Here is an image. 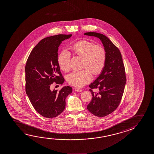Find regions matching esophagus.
<instances>
[{
    "label": "esophagus",
    "mask_w": 154,
    "mask_h": 154,
    "mask_svg": "<svg viewBox=\"0 0 154 154\" xmlns=\"http://www.w3.org/2000/svg\"><path fill=\"white\" fill-rule=\"evenodd\" d=\"M75 91H76V92H82V90L81 89V88H75Z\"/></svg>",
    "instance_id": "34e87169"
}]
</instances>
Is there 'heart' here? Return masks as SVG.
<instances>
[{"label":"heart","instance_id":"b5f03b06","mask_svg":"<svg viewBox=\"0 0 154 154\" xmlns=\"http://www.w3.org/2000/svg\"><path fill=\"white\" fill-rule=\"evenodd\" d=\"M73 55L83 57L82 70L74 71L66 77L68 83L77 87H82L91 81L92 73L98 75L106 64L107 54L105 48L100 45L87 40H82L71 46ZM71 55L66 50L61 51L58 56V64L62 70L68 72L71 69Z\"/></svg>","mask_w":154,"mask_h":154}]
</instances>
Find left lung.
<instances>
[{
  "instance_id": "1",
  "label": "left lung",
  "mask_w": 154,
  "mask_h": 154,
  "mask_svg": "<svg viewBox=\"0 0 154 154\" xmlns=\"http://www.w3.org/2000/svg\"><path fill=\"white\" fill-rule=\"evenodd\" d=\"M84 34L99 38L106 49V64L101 74L89 85L92 98L87 106L94 116L103 117L115 111L121 102L126 83L125 68L120 51L107 36L95 32ZM94 89H98L99 92H94Z\"/></svg>"
}]
</instances>
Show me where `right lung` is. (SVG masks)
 Listing matches in <instances>:
<instances>
[{
	"mask_svg": "<svg viewBox=\"0 0 154 154\" xmlns=\"http://www.w3.org/2000/svg\"><path fill=\"white\" fill-rule=\"evenodd\" d=\"M71 34H58L44 38L31 51L25 66L26 92L36 111L42 116L53 118L64 111L66 97L72 88L65 86L51 91L53 83L64 81L57 61L58 47Z\"/></svg>",
	"mask_w": 154,
	"mask_h": 154,
	"instance_id": "1",
	"label": "right lung"
}]
</instances>
